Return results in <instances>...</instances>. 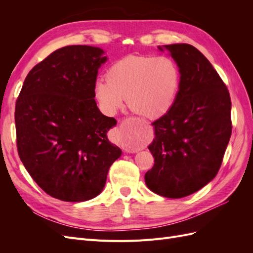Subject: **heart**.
Instances as JSON below:
<instances>
[{
  "label": "heart",
  "instance_id": "1",
  "mask_svg": "<svg viewBox=\"0 0 253 253\" xmlns=\"http://www.w3.org/2000/svg\"><path fill=\"white\" fill-rule=\"evenodd\" d=\"M181 73L169 56H126L114 63L108 79H99L95 95L102 109L115 114L127 104L147 118H158L171 109L177 97Z\"/></svg>",
  "mask_w": 253,
  "mask_h": 253
}]
</instances>
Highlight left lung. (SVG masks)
I'll return each mask as SVG.
<instances>
[{"label":"left lung","instance_id":"obj_1","mask_svg":"<svg viewBox=\"0 0 253 253\" xmlns=\"http://www.w3.org/2000/svg\"><path fill=\"white\" fill-rule=\"evenodd\" d=\"M178 64L180 86L171 109L153 122L154 166L144 175L153 192L192 194L215 177L232 132L231 99L217 72L190 44L165 45ZM163 50L162 47H159Z\"/></svg>","mask_w":253,"mask_h":253}]
</instances>
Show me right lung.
Returning a JSON list of instances; mask_svg holds the SVG:
<instances>
[{
    "label": "right lung",
    "instance_id": "obj_1",
    "mask_svg": "<svg viewBox=\"0 0 253 253\" xmlns=\"http://www.w3.org/2000/svg\"><path fill=\"white\" fill-rule=\"evenodd\" d=\"M103 50L70 45L51 52L26 76L16 102L21 162L45 193L64 202L100 194L121 150L106 137L116 120L95 101Z\"/></svg>",
    "mask_w": 253,
    "mask_h": 253
}]
</instances>
